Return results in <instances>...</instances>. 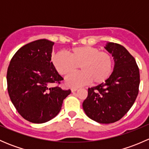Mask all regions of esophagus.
<instances>
[{
    "label": "esophagus",
    "mask_w": 149,
    "mask_h": 149,
    "mask_svg": "<svg viewBox=\"0 0 149 149\" xmlns=\"http://www.w3.org/2000/svg\"><path fill=\"white\" fill-rule=\"evenodd\" d=\"M77 90H78V88H76V87H74V88H71L72 92H74V91H77Z\"/></svg>",
    "instance_id": "1"
}]
</instances>
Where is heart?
I'll list each match as a JSON object with an SVG mask.
<instances>
[{
	"instance_id": "heart-1",
	"label": "heart",
	"mask_w": 149,
	"mask_h": 149,
	"mask_svg": "<svg viewBox=\"0 0 149 149\" xmlns=\"http://www.w3.org/2000/svg\"><path fill=\"white\" fill-rule=\"evenodd\" d=\"M51 61L63 76L71 74L79 66L81 71L66 79L65 83L70 86H80L91 81L95 85L102 84L110 76L114 63L110 53L88 45L72 48L69 56L63 52H57L52 55Z\"/></svg>"
}]
</instances>
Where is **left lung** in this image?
Instances as JSON below:
<instances>
[{
  "label": "left lung",
  "instance_id": "left-lung-1",
  "mask_svg": "<svg viewBox=\"0 0 149 149\" xmlns=\"http://www.w3.org/2000/svg\"><path fill=\"white\" fill-rule=\"evenodd\" d=\"M104 48L113 57V71L104 83L88 88L83 109L90 119L109 124L120 120L134 104L140 73L136 60L124 47L107 42Z\"/></svg>",
  "mask_w": 149,
  "mask_h": 149
}]
</instances>
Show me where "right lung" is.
<instances>
[{
	"mask_svg": "<svg viewBox=\"0 0 149 149\" xmlns=\"http://www.w3.org/2000/svg\"><path fill=\"white\" fill-rule=\"evenodd\" d=\"M54 42L46 39L25 45L15 53L7 71L10 100L26 120L43 123L59 113L63 102L71 93L52 86L63 80L51 62Z\"/></svg>",
	"mask_w": 149,
	"mask_h": 149,
	"instance_id": "1",
	"label": "right lung"
}]
</instances>
